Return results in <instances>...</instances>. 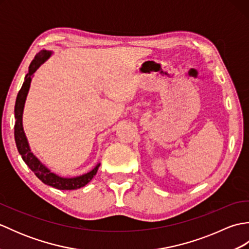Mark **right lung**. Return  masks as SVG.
Returning <instances> with one entry per match:
<instances>
[{"label": "right lung", "mask_w": 249, "mask_h": 249, "mask_svg": "<svg viewBox=\"0 0 249 249\" xmlns=\"http://www.w3.org/2000/svg\"><path fill=\"white\" fill-rule=\"evenodd\" d=\"M49 55H50V52L46 50L40 51L39 53H37L35 55L34 60L32 61V63L30 64V67H29L30 71L29 73H26L24 82L18 93L17 100H16V105H15V118H16L15 140H16V144H17L18 152L20 153L22 160L41 182L56 189L72 190V189H77V188L86 186V185L93 178L95 174H96L99 165L95 167L91 172L83 174V176L78 177V178H64L57 177L54 173L50 172L48 169H47L43 163H41L33 155V153L31 152L28 140H26V137L24 135L23 127H22V112H23L26 95H28V91L30 88L31 76L33 75L37 68L40 66V64H43V63L48 59Z\"/></svg>", "instance_id": "right-lung-1"}]
</instances>
